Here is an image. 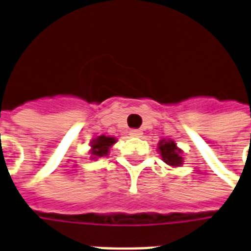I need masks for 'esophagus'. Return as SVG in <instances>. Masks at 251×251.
I'll use <instances>...</instances> for the list:
<instances>
[{
    "mask_svg": "<svg viewBox=\"0 0 251 251\" xmlns=\"http://www.w3.org/2000/svg\"><path fill=\"white\" fill-rule=\"evenodd\" d=\"M129 134L132 137H142V132L140 129H132L129 132Z\"/></svg>",
    "mask_w": 251,
    "mask_h": 251,
    "instance_id": "obj_1",
    "label": "esophagus"
}]
</instances>
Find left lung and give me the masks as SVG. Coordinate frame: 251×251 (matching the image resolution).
<instances>
[{
	"label": "left lung",
	"instance_id": "1",
	"mask_svg": "<svg viewBox=\"0 0 251 251\" xmlns=\"http://www.w3.org/2000/svg\"><path fill=\"white\" fill-rule=\"evenodd\" d=\"M158 151L161 155V159L167 163L169 167H181L183 164V158H182V150L177 148L173 140H160L158 144Z\"/></svg>",
	"mask_w": 251,
	"mask_h": 251
}]
</instances>
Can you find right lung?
<instances>
[{
	"mask_svg": "<svg viewBox=\"0 0 251 251\" xmlns=\"http://www.w3.org/2000/svg\"><path fill=\"white\" fill-rule=\"evenodd\" d=\"M115 142H117V138L111 137V136H103V134L93 138L91 141V159L96 160V159L109 155V151Z\"/></svg>",
	"mask_w": 251,
	"mask_h": 251,
	"instance_id": "right-lung-1",
	"label": "right lung"
}]
</instances>
